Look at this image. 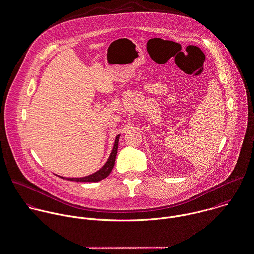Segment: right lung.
Wrapping results in <instances>:
<instances>
[{"label":"right lung","instance_id":"1","mask_svg":"<svg viewBox=\"0 0 254 254\" xmlns=\"http://www.w3.org/2000/svg\"><path fill=\"white\" fill-rule=\"evenodd\" d=\"M119 136L117 135L114 141V145H113V149L111 151V154L107 160V162L104 164V166L97 170L96 172L87 175V176H84V177H63V176H59L63 179H68L71 181H77V182H97L99 180L104 179L105 177H107L109 175V173L111 172V170L114 167V163H115V158H116V154H117V148H118V140H119Z\"/></svg>","mask_w":254,"mask_h":254}]
</instances>
